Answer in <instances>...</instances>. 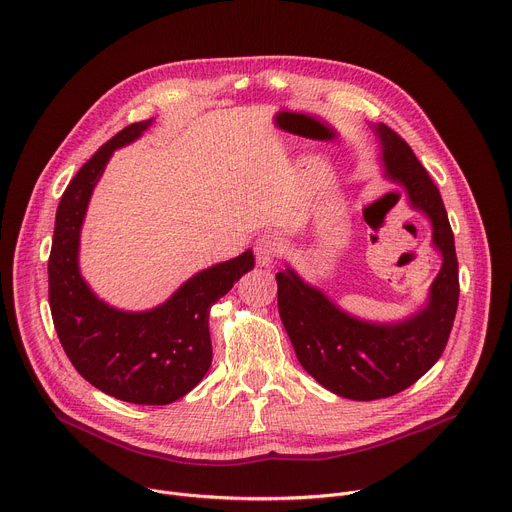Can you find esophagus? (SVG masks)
<instances>
[{
	"instance_id": "obj_1",
	"label": "esophagus",
	"mask_w": 512,
	"mask_h": 512,
	"mask_svg": "<svg viewBox=\"0 0 512 512\" xmlns=\"http://www.w3.org/2000/svg\"><path fill=\"white\" fill-rule=\"evenodd\" d=\"M282 252V240L270 232H264L254 242V254L260 266H270Z\"/></svg>"
}]
</instances>
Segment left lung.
<instances>
[{
	"label": "left lung",
	"mask_w": 512,
	"mask_h": 512,
	"mask_svg": "<svg viewBox=\"0 0 512 512\" xmlns=\"http://www.w3.org/2000/svg\"><path fill=\"white\" fill-rule=\"evenodd\" d=\"M388 179L401 183L415 209L429 215L443 266L427 309L396 325H372L339 311L291 270L276 274L278 313L301 366L327 390L352 401L386 399L415 384L443 354L460 299L458 256L439 189L411 146L380 124Z\"/></svg>",
	"instance_id": "1"
}]
</instances>
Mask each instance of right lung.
I'll return each mask as SVG.
<instances>
[{"instance_id":"add662e5","label":"right lung","mask_w":512,"mask_h":512,"mask_svg":"<svg viewBox=\"0 0 512 512\" xmlns=\"http://www.w3.org/2000/svg\"><path fill=\"white\" fill-rule=\"evenodd\" d=\"M148 122L126 126L73 177L56 209L48 256V303L61 346L75 370L101 392L134 405H168L193 390L211 366L209 309L254 268L252 250L215 264L146 313L101 303L77 266L79 232L111 152L136 140Z\"/></svg>"}]
</instances>
